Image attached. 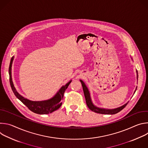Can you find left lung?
Listing matches in <instances>:
<instances>
[{"instance_id":"obj_1","label":"left lung","mask_w":148,"mask_h":148,"mask_svg":"<svg viewBox=\"0 0 148 148\" xmlns=\"http://www.w3.org/2000/svg\"><path fill=\"white\" fill-rule=\"evenodd\" d=\"M136 73H138L137 71H136ZM138 75L137 74V79H138ZM80 81L81 82L84 94V96H85V98H86V103L87 105V107H88V108L90 110H91L93 112H95L98 113V114H111V115L115 114L120 112L121 110H122L126 106V105L128 104V103L129 102H128L127 103H126L125 104H124L123 105H122V106H121L120 107H118V108H115V109H111V110L104 109V108H101L97 107L96 106H95V105L92 102L91 97H90V92L88 91V88L86 86V84H84V82L82 80L80 79ZM136 90H135L134 93L135 92Z\"/></svg>"}]
</instances>
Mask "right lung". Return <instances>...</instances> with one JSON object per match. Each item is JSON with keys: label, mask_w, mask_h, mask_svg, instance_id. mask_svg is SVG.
<instances>
[{"label": "right lung", "mask_w": 148, "mask_h": 148, "mask_svg": "<svg viewBox=\"0 0 148 148\" xmlns=\"http://www.w3.org/2000/svg\"><path fill=\"white\" fill-rule=\"evenodd\" d=\"M14 57H12L10 60L9 68V81L12 90L16 95V97L21 101L23 102L26 106L32 112L37 114H48L51 113L57 110H58L62 104L61 101L63 99L64 92L68 88L71 80L67 82L65 86H62L59 91L56 93V94L51 99L46 101H32L27 99L22 95H20L16 90V88L13 85L12 78V66Z\"/></svg>", "instance_id": "right-lung-1"}]
</instances>
